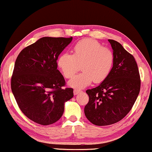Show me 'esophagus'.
<instances>
[{"instance_id":"esophagus-1","label":"esophagus","mask_w":152,"mask_h":152,"mask_svg":"<svg viewBox=\"0 0 152 152\" xmlns=\"http://www.w3.org/2000/svg\"><path fill=\"white\" fill-rule=\"evenodd\" d=\"M80 92V90H77V89H75L74 91H73V94H74V95H77Z\"/></svg>"}]
</instances>
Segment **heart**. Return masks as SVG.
<instances>
[{"instance_id":"obj_1","label":"heart","mask_w":152,"mask_h":152,"mask_svg":"<svg viewBox=\"0 0 152 152\" xmlns=\"http://www.w3.org/2000/svg\"><path fill=\"white\" fill-rule=\"evenodd\" d=\"M114 54L96 40L84 39L73 47L72 55L63 53L57 59V65L65 78H70L79 70L82 72L77 75L68 82V85L75 89H82L91 82L101 83L108 77L113 69Z\"/></svg>"}]
</instances>
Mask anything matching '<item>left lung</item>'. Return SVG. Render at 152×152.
<instances>
[{
	"label": "left lung",
	"mask_w": 152,
	"mask_h": 152,
	"mask_svg": "<svg viewBox=\"0 0 152 152\" xmlns=\"http://www.w3.org/2000/svg\"><path fill=\"white\" fill-rule=\"evenodd\" d=\"M114 54L110 75L98 87L87 89V118L98 126L114 124L131 110L140 90V77L133 56L116 41L108 39Z\"/></svg>",
	"instance_id": "1"
}]
</instances>
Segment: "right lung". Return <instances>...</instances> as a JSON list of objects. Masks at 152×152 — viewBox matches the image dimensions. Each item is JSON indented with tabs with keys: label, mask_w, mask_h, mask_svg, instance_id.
I'll return each mask as SVG.
<instances>
[{
	"label": "right lung",
	"mask_w": 152,
	"mask_h": 152,
	"mask_svg": "<svg viewBox=\"0 0 152 152\" xmlns=\"http://www.w3.org/2000/svg\"><path fill=\"white\" fill-rule=\"evenodd\" d=\"M72 37H42L20 52L15 63L11 89L17 104L28 118L43 125L61 118L73 89L66 88L57 59Z\"/></svg>",
	"instance_id": "right-lung-1"
}]
</instances>
